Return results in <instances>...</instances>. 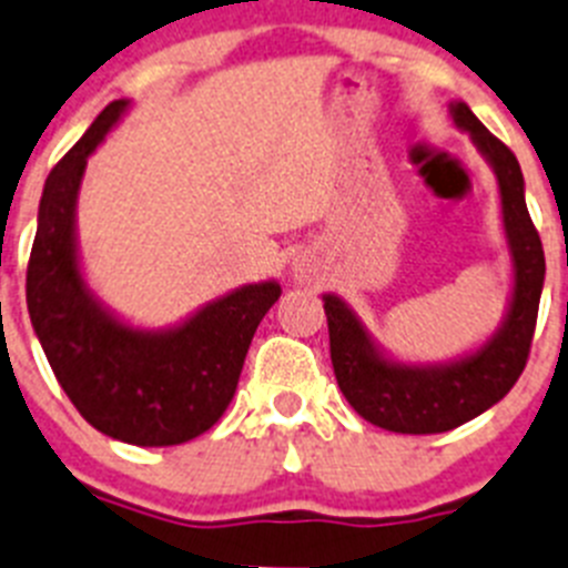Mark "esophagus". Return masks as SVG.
<instances>
[{
	"label": "esophagus",
	"mask_w": 568,
	"mask_h": 568,
	"mask_svg": "<svg viewBox=\"0 0 568 568\" xmlns=\"http://www.w3.org/2000/svg\"><path fill=\"white\" fill-rule=\"evenodd\" d=\"M293 273L298 281H313V266H310L307 258H295L293 261Z\"/></svg>",
	"instance_id": "34e87169"
}]
</instances>
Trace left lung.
<instances>
[{
	"label": "left lung",
	"instance_id": "obj_1",
	"mask_svg": "<svg viewBox=\"0 0 568 568\" xmlns=\"http://www.w3.org/2000/svg\"><path fill=\"white\" fill-rule=\"evenodd\" d=\"M450 120L471 138L500 189V217L511 258V290L503 322L483 344L445 362H402L387 353L351 304L324 293L331 358L344 399L362 419L394 434H443L503 399L520 379L535 336L546 258L526 210V181L508 145L454 100Z\"/></svg>",
	"mask_w": 568,
	"mask_h": 568
}]
</instances>
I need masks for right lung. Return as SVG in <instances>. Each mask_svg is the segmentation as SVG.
I'll return each instance as SVG.
<instances>
[{
    "label": "right lung",
    "mask_w": 568,
    "mask_h": 568,
    "mask_svg": "<svg viewBox=\"0 0 568 568\" xmlns=\"http://www.w3.org/2000/svg\"><path fill=\"white\" fill-rule=\"evenodd\" d=\"M129 109L132 100L105 105L48 174L26 295L48 365L82 419L120 443L163 448L195 439L224 416L281 284L266 278L235 287L169 327L125 322L91 290L77 201L89 158Z\"/></svg>",
    "instance_id": "1"
}]
</instances>
